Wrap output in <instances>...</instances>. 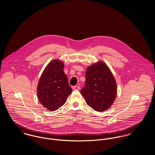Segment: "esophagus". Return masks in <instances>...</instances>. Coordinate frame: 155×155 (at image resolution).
I'll use <instances>...</instances> for the list:
<instances>
[{
    "label": "esophagus",
    "instance_id": "1",
    "mask_svg": "<svg viewBox=\"0 0 155 155\" xmlns=\"http://www.w3.org/2000/svg\"><path fill=\"white\" fill-rule=\"evenodd\" d=\"M73 89L76 90V91H78V90L80 89V87L79 86H74L73 87Z\"/></svg>",
    "mask_w": 155,
    "mask_h": 155
}]
</instances>
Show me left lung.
<instances>
[{
    "mask_svg": "<svg viewBox=\"0 0 155 155\" xmlns=\"http://www.w3.org/2000/svg\"><path fill=\"white\" fill-rule=\"evenodd\" d=\"M85 78V86L81 93L87 104L97 111L110 108L116 97L117 86L108 66L100 61L89 66Z\"/></svg>",
    "mask_w": 155,
    "mask_h": 155,
    "instance_id": "1",
    "label": "left lung"
}]
</instances>
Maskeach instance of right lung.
Segmentation results:
<instances>
[{"mask_svg":"<svg viewBox=\"0 0 155 155\" xmlns=\"http://www.w3.org/2000/svg\"><path fill=\"white\" fill-rule=\"evenodd\" d=\"M63 62L54 60L45 68L39 79L37 94L39 101L46 109L55 111L61 107L72 92L64 72Z\"/></svg>","mask_w":155,"mask_h":155,"instance_id":"add662e5","label":"right lung"}]
</instances>
